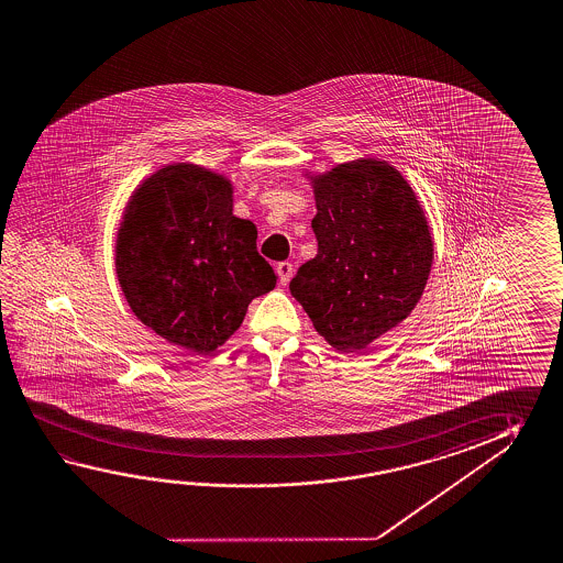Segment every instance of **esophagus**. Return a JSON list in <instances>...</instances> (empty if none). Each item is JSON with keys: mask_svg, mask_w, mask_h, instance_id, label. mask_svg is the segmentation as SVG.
<instances>
[{"mask_svg": "<svg viewBox=\"0 0 563 563\" xmlns=\"http://www.w3.org/2000/svg\"><path fill=\"white\" fill-rule=\"evenodd\" d=\"M277 275L278 280H280V285H288V283H290V278H292V265H290L288 261H283V263H278Z\"/></svg>", "mask_w": 563, "mask_h": 563, "instance_id": "34e87169", "label": "esophagus"}]
</instances>
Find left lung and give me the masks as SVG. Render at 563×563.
<instances>
[{
  "mask_svg": "<svg viewBox=\"0 0 563 563\" xmlns=\"http://www.w3.org/2000/svg\"><path fill=\"white\" fill-rule=\"evenodd\" d=\"M318 255L290 292L338 351H361L415 310L433 241L415 190L395 166L357 158L312 176Z\"/></svg>",
  "mask_w": 563,
  "mask_h": 563,
  "instance_id": "1",
  "label": "left lung"
}]
</instances>
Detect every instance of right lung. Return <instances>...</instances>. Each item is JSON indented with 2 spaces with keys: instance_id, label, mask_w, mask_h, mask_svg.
Here are the masks:
<instances>
[{
  "instance_id": "1",
  "label": "right lung",
  "mask_w": 563,
  "mask_h": 563,
  "mask_svg": "<svg viewBox=\"0 0 563 563\" xmlns=\"http://www.w3.org/2000/svg\"><path fill=\"white\" fill-rule=\"evenodd\" d=\"M231 194L225 176L175 163L139 185L118 231L115 273L131 310L194 353L225 343L251 300L277 285Z\"/></svg>"
}]
</instances>
